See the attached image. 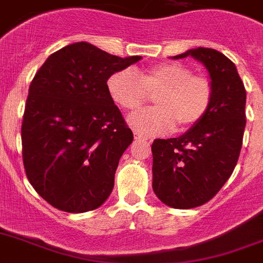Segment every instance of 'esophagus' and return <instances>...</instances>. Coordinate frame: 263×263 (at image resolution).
Wrapping results in <instances>:
<instances>
[{"label":"esophagus","instance_id":"esophagus-1","mask_svg":"<svg viewBox=\"0 0 263 263\" xmlns=\"http://www.w3.org/2000/svg\"><path fill=\"white\" fill-rule=\"evenodd\" d=\"M134 135H135V140L136 141H144V143H146V144L152 143V141L149 140L148 137L143 136V135H140V134H137V132H134Z\"/></svg>","mask_w":263,"mask_h":263}]
</instances>
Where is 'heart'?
Segmentation results:
<instances>
[{"label": "heart", "instance_id": "heart-1", "mask_svg": "<svg viewBox=\"0 0 263 263\" xmlns=\"http://www.w3.org/2000/svg\"><path fill=\"white\" fill-rule=\"evenodd\" d=\"M107 87L112 101L126 110H136L156 96V108L128 117L129 126L144 136L167 134L176 124L179 131L191 128L207 114L214 96L211 81L181 63L158 64L141 76L131 68L118 70Z\"/></svg>", "mask_w": 263, "mask_h": 263}]
</instances>
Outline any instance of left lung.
Returning a JSON list of instances; mask_svg holds the SVG:
<instances>
[{"instance_id": "8db88e82", "label": "left lung", "mask_w": 263, "mask_h": 263, "mask_svg": "<svg viewBox=\"0 0 263 263\" xmlns=\"http://www.w3.org/2000/svg\"><path fill=\"white\" fill-rule=\"evenodd\" d=\"M187 56L207 69L214 90L211 106L183 135L152 144L153 191L164 204L179 210L204 204L223 187L237 164L247 124V91L235 64L203 47L172 59Z\"/></svg>"}]
</instances>
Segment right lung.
Instances as JSON below:
<instances>
[{"label": "right lung", "instance_id": "right-lung-1", "mask_svg": "<svg viewBox=\"0 0 263 263\" xmlns=\"http://www.w3.org/2000/svg\"><path fill=\"white\" fill-rule=\"evenodd\" d=\"M141 59L79 42L52 53L35 74L22 123L23 164L35 191L58 210L91 211L110 196L134 134L107 80Z\"/></svg>", "mask_w": 263, "mask_h": 263}]
</instances>
